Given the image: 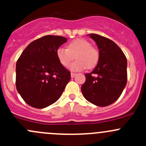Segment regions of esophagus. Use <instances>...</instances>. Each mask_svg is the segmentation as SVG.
<instances>
[{
	"mask_svg": "<svg viewBox=\"0 0 146 146\" xmlns=\"http://www.w3.org/2000/svg\"><path fill=\"white\" fill-rule=\"evenodd\" d=\"M76 75V73H70V76H71V78H74Z\"/></svg>",
	"mask_w": 146,
	"mask_h": 146,
	"instance_id": "1",
	"label": "esophagus"
}]
</instances>
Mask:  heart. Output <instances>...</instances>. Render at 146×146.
I'll list each match as a JSON object with an SVG mask.
<instances>
[{
    "mask_svg": "<svg viewBox=\"0 0 146 146\" xmlns=\"http://www.w3.org/2000/svg\"><path fill=\"white\" fill-rule=\"evenodd\" d=\"M56 54L60 64L64 67H68L76 57V61L70 66V69L73 71H80L86 68H94L100 58L98 50L85 39H74L68 44L67 48L59 47Z\"/></svg>",
    "mask_w": 146,
    "mask_h": 146,
    "instance_id": "obj_1",
    "label": "heart"
}]
</instances>
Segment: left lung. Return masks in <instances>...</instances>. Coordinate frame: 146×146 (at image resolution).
<instances>
[{"label": "left lung", "instance_id": "8db88e82", "mask_svg": "<svg viewBox=\"0 0 146 146\" xmlns=\"http://www.w3.org/2000/svg\"><path fill=\"white\" fill-rule=\"evenodd\" d=\"M90 36L99 48L100 58L93 71L85 74L81 87L84 98L99 107L117 101L127 82V60L122 50L111 39L96 34ZM95 74V76L92 75Z\"/></svg>", "mask_w": 146, "mask_h": 146}]
</instances>
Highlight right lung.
<instances>
[{"instance_id": "obj_1", "label": "right lung", "mask_w": 146, "mask_h": 146, "mask_svg": "<svg viewBox=\"0 0 146 146\" xmlns=\"http://www.w3.org/2000/svg\"><path fill=\"white\" fill-rule=\"evenodd\" d=\"M67 42L61 36L46 35L31 42L16 64V88L24 101L42 109L62 95L70 72L60 64L56 51Z\"/></svg>"}]
</instances>
